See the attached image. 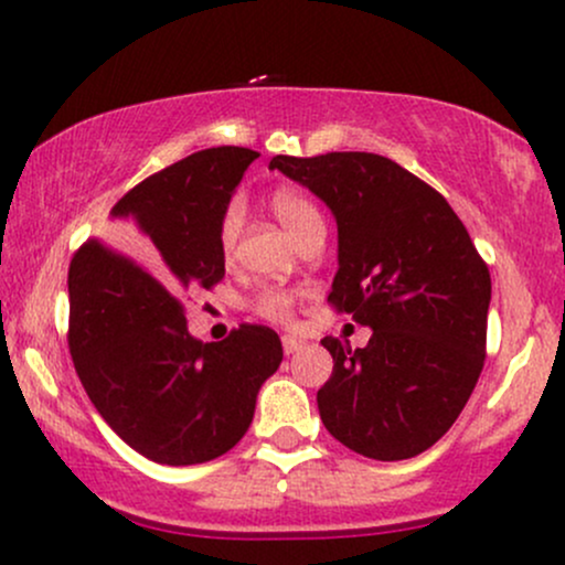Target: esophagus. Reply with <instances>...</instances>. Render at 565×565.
Returning <instances> with one entry per match:
<instances>
[{"label":"esophagus","mask_w":565,"mask_h":565,"mask_svg":"<svg viewBox=\"0 0 565 565\" xmlns=\"http://www.w3.org/2000/svg\"><path fill=\"white\" fill-rule=\"evenodd\" d=\"M281 345H284V353L291 355V353H297V350H300V348L305 345V342L300 340V337L284 334V337H281Z\"/></svg>","instance_id":"obj_1"}]
</instances>
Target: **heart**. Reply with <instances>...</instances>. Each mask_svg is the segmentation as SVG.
<instances>
[{"mask_svg":"<svg viewBox=\"0 0 565 565\" xmlns=\"http://www.w3.org/2000/svg\"><path fill=\"white\" fill-rule=\"evenodd\" d=\"M270 210H274L278 223H281L284 228L297 238V242H302V238L310 236L313 231H323L321 210L316 206L313 199H308L300 191L278 188L274 196H270ZM242 225H244L242 206L233 201V204L225 206L223 217H220V225H217V246L223 260L231 263L233 255H236ZM255 310L263 316V319L287 323L291 319V313H295V295L287 289L270 287L257 295Z\"/></svg>","mask_w":565,"mask_h":565,"instance_id":"1","label":"heart"}]
</instances>
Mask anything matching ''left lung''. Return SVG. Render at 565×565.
<instances>
[{
	"label": "left lung",
	"instance_id": "1",
	"mask_svg": "<svg viewBox=\"0 0 565 565\" xmlns=\"http://www.w3.org/2000/svg\"><path fill=\"white\" fill-rule=\"evenodd\" d=\"M337 220L329 305L372 327L366 348L323 337L332 377L316 395L323 425L380 462L430 449L468 404L486 361L491 276L436 188L380 153L274 157Z\"/></svg>",
	"mask_w": 565,
	"mask_h": 565
}]
</instances>
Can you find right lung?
Instances as JSON below:
<instances>
[{
	"label": "right lung",
	"instance_id": "1",
	"mask_svg": "<svg viewBox=\"0 0 565 565\" xmlns=\"http://www.w3.org/2000/svg\"><path fill=\"white\" fill-rule=\"evenodd\" d=\"M260 153L206 148L116 201L111 217L138 257L100 238L68 268V350L84 391L125 444L159 465H201L244 438L281 340L242 323L223 342L188 332L180 297L225 276L217 225L233 188Z\"/></svg>",
	"mask_w": 565,
	"mask_h": 565
}]
</instances>
